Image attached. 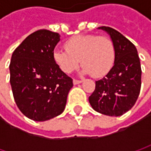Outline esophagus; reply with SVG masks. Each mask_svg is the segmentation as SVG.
<instances>
[{"mask_svg":"<svg viewBox=\"0 0 151 151\" xmlns=\"http://www.w3.org/2000/svg\"><path fill=\"white\" fill-rule=\"evenodd\" d=\"M81 82H82V80H78V79H73V84H74V85L79 84V83H81Z\"/></svg>","mask_w":151,"mask_h":151,"instance_id":"obj_1","label":"esophagus"}]
</instances>
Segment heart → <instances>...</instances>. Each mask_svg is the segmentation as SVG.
Instances as JSON below:
<instances>
[{
	"label": "heart",
	"mask_w": 151,
	"mask_h": 151,
	"mask_svg": "<svg viewBox=\"0 0 151 151\" xmlns=\"http://www.w3.org/2000/svg\"><path fill=\"white\" fill-rule=\"evenodd\" d=\"M66 50H55V63L65 73H71L78 67L79 60L84 73L94 78L106 75L115 59V49L112 40L106 36L77 35L65 43Z\"/></svg>",
	"instance_id": "heart-1"
}]
</instances>
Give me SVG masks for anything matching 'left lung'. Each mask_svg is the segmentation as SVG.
<instances>
[{"label": "left lung", "instance_id": "obj_1", "mask_svg": "<svg viewBox=\"0 0 151 151\" xmlns=\"http://www.w3.org/2000/svg\"><path fill=\"white\" fill-rule=\"evenodd\" d=\"M101 29L110 36L115 49L114 66L89 97L92 107L106 115L120 116L135 105L141 90L142 69L137 50L128 38L110 27Z\"/></svg>", "mask_w": 151, "mask_h": 151}]
</instances>
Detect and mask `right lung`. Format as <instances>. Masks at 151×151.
<instances>
[{"instance_id": "obj_1", "label": "right lung", "mask_w": 151, "mask_h": 151, "mask_svg": "<svg viewBox=\"0 0 151 151\" xmlns=\"http://www.w3.org/2000/svg\"><path fill=\"white\" fill-rule=\"evenodd\" d=\"M60 35L38 29L28 36L12 54L10 85L20 111L36 122L52 119L65 110L73 78L53 58Z\"/></svg>"}]
</instances>
